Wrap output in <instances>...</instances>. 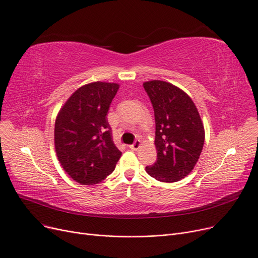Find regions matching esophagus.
<instances>
[{
	"label": "esophagus",
	"mask_w": 258,
	"mask_h": 258,
	"mask_svg": "<svg viewBox=\"0 0 258 258\" xmlns=\"http://www.w3.org/2000/svg\"><path fill=\"white\" fill-rule=\"evenodd\" d=\"M140 145H141V142H140V140H136L134 142V144H132L131 146H130V148L132 151H137L138 148L140 147Z\"/></svg>",
	"instance_id": "esophagus-1"
}]
</instances>
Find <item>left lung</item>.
I'll return each instance as SVG.
<instances>
[{
  "mask_svg": "<svg viewBox=\"0 0 258 258\" xmlns=\"http://www.w3.org/2000/svg\"><path fill=\"white\" fill-rule=\"evenodd\" d=\"M155 113L157 161L146 172L160 182L185 178L200 158L205 141L204 125L191 98L166 81L143 84Z\"/></svg>",
  "mask_w": 258,
  "mask_h": 258,
  "instance_id": "8db88e82",
  "label": "left lung"
}]
</instances>
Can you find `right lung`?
I'll return each instance as SVG.
<instances>
[{
    "mask_svg": "<svg viewBox=\"0 0 258 258\" xmlns=\"http://www.w3.org/2000/svg\"><path fill=\"white\" fill-rule=\"evenodd\" d=\"M118 89L117 84L102 81L83 86L71 95L56 117L54 144L58 161L79 184L102 182L121 157L106 118Z\"/></svg>",
    "mask_w": 258,
    "mask_h": 258,
    "instance_id": "obj_1",
    "label": "right lung"
}]
</instances>
